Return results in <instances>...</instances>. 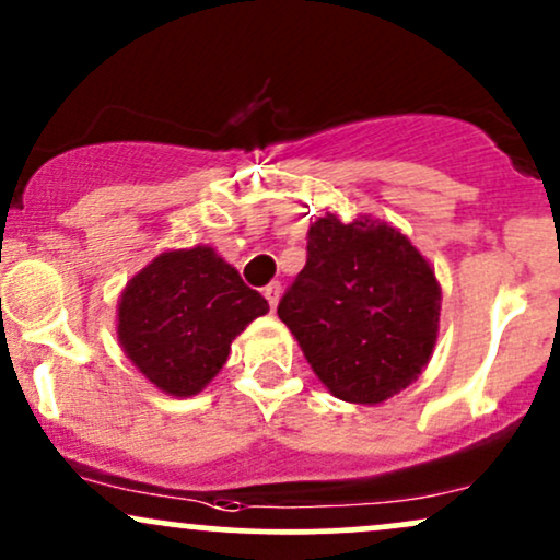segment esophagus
<instances>
[{
	"label": "esophagus",
	"instance_id": "obj_1",
	"mask_svg": "<svg viewBox=\"0 0 560 560\" xmlns=\"http://www.w3.org/2000/svg\"><path fill=\"white\" fill-rule=\"evenodd\" d=\"M262 294H266L271 311H276V305H279V298H281V284H279V281H273V284H268L266 289H262Z\"/></svg>",
	"mask_w": 560,
	"mask_h": 560
}]
</instances>
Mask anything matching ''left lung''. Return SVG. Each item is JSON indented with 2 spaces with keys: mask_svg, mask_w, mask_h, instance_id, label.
Wrapping results in <instances>:
<instances>
[{
  "mask_svg": "<svg viewBox=\"0 0 560 560\" xmlns=\"http://www.w3.org/2000/svg\"><path fill=\"white\" fill-rule=\"evenodd\" d=\"M442 287L400 229L326 213L307 229V262L279 318L326 389L378 405L416 382L440 334Z\"/></svg>",
  "mask_w": 560,
  "mask_h": 560,
  "instance_id": "left-lung-1",
  "label": "left lung"
}]
</instances>
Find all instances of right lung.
I'll return each mask as SVG.
<instances>
[{
  "label": "right lung",
  "mask_w": 560,
  "mask_h": 560,
  "mask_svg": "<svg viewBox=\"0 0 560 560\" xmlns=\"http://www.w3.org/2000/svg\"><path fill=\"white\" fill-rule=\"evenodd\" d=\"M268 302L210 244L165 249L128 279L118 300V345L137 371L171 397L213 382L231 342Z\"/></svg>",
  "instance_id": "right-lung-1"
}]
</instances>
